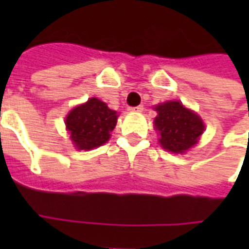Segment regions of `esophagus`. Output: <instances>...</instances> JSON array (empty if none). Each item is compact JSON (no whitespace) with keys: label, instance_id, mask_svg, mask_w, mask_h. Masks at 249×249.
<instances>
[{"label":"esophagus","instance_id":"esophagus-1","mask_svg":"<svg viewBox=\"0 0 249 249\" xmlns=\"http://www.w3.org/2000/svg\"><path fill=\"white\" fill-rule=\"evenodd\" d=\"M130 112H142L144 110V105H139V107H129Z\"/></svg>","mask_w":249,"mask_h":249}]
</instances>
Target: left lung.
<instances>
[{
	"mask_svg": "<svg viewBox=\"0 0 249 249\" xmlns=\"http://www.w3.org/2000/svg\"><path fill=\"white\" fill-rule=\"evenodd\" d=\"M156 129L160 132V144L172 153H184L197 142L203 135L204 124L197 114L184 108L178 101L157 105Z\"/></svg>",
	"mask_w": 249,
	"mask_h": 249,
	"instance_id": "8db88e82",
	"label": "left lung"
}]
</instances>
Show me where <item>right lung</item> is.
I'll list each match as a JSON object with an SVG mask.
<instances>
[{"instance_id":"add662e5","label":"right lung","mask_w":249,"mask_h":249,"mask_svg":"<svg viewBox=\"0 0 249 249\" xmlns=\"http://www.w3.org/2000/svg\"><path fill=\"white\" fill-rule=\"evenodd\" d=\"M116 123V112L96 97L76 107L66 116L65 120L66 128L71 133V140L80 151H89L105 144L109 140Z\"/></svg>"}]
</instances>
